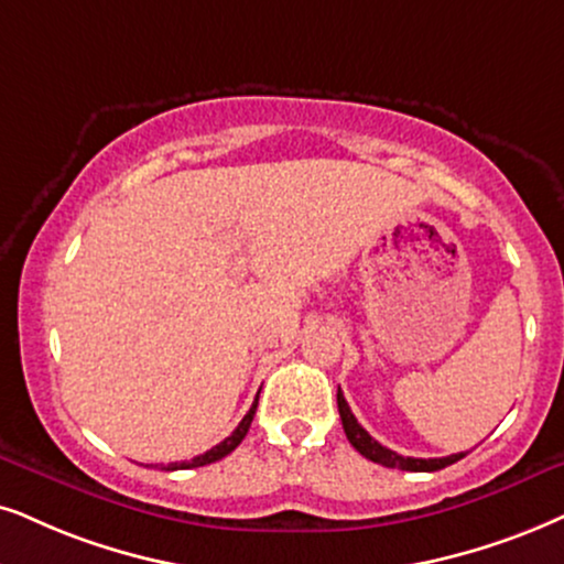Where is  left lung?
Instances as JSON below:
<instances>
[{
	"label": "left lung",
	"mask_w": 564,
	"mask_h": 564,
	"mask_svg": "<svg viewBox=\"0 0 564 564\" xmlns=\"http://www.w3.org/2000/svg\"><path fill=\"white\" fill-rule=\"evenodd\" d=\"M338 413H340V422H344V432L351 445L359 451L365 458L380 463L384 468H401V471H440V468L445 466H453L455 460H460L466 453H455V455H447V458H409V455H398L395 451H390V447H384L377 442L372 434H369L365 426L356 422V416L348 409L344 393H340L338 388Z\"/></svg>",
	"instance_id": "obj_1"
}]
</instances>
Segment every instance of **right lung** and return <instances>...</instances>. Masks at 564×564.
I'll use <instances>...</instances> for the list:
<instances>
[{
	"instance_id": "obj_1",
	"label": "right lung",
	"mask_w": 564,
	"mask_h": 564,
	"mask_svg": "<svg viewBox=\"0 0 564 564\" xmlns=\"http://www.w3.org/2000/svg\"><path fill=\"white\" fill-rule=\"evenodd\" d=\"M254 411H258V401L252 403V409L247 411V416L241 419L237 430H234V432L229 434V437H226L224 442H218V445H216V447H210L208 453L197 455V458H192V460H187V463H169L166 471H176V468H199V466H208V463H216V460H220V458H226V455H229L231 451H237L239 442L247 437L249 424H252V419H254Z\"/></svg>"
}]
</instances>
